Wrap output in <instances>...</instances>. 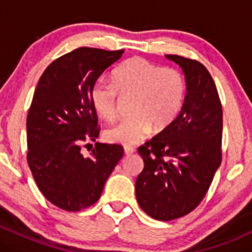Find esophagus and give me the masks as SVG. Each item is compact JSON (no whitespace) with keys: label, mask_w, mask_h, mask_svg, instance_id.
Returning a JSON list of instances; mask_svg holds the SVG:
<instances>
[{"label":"esophagus","mask_w":252,"mask_h":252,"mask_svg":"<svg viewBox=\"0 0 252 252\" xmlns=\"http://www.w3.org/2000/svg\"><path fill=\"white\" fill-rule=\"evenodd\" d=\"M124 153H126V155L134 154V153H135V148H134V147H129V146H126V147H124Z\"/></svg>","instance_id":"1"}]
</instances>
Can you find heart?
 Instances as JSON below:
<instances>
[{"instance_id":"obj_1","label":"heart","mask_w":252,"mask_h":252,"mask_svg":"<svg viewBox=\"0 0 252 252\" xmlns=\"http://www.w3.org/2000/svg\"><path fill=\"white\" fill-rule=\"evenodd\" d=\"M186 78L175 67H162L141 57L121 63L112 72V84L97 82L91 90L92 105L105 121H114L118 112V94L135 97L131 115L106 129L110 143L134 146L150 135L169 128L180 114L186 97Z\"/></svg>"}]
</instances>
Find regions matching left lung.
Listing matches in <instances>:
<instances>
[{
  "label": "left lung",
  "instance_id": "8db88e82",
  "mask_svg": "<svg viewBox=\"0 0 252 252\" xmlns=\"http://www.w3.org/2000/svg\"><path fill=\"white\" fill-rule=\"evenodd\" d=\"M166 58L181 66L187 94L172 126L138 147L144 168L135 190L147 215L169 221L200 204L220 166L222 109L216 84L201 63L176 54Z\"/></svg>",
  "mask_w": 252,
  "mask_h": 252
}]
</instances>
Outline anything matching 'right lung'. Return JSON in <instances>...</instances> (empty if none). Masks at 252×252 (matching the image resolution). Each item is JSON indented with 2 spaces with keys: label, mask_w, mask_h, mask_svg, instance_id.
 Masks as SVG:
<instances>
[{
  "label": "right lung",
  "mask_w": 252,
  "mask_h": 252,
  "mask_svg": "<svg viewBox=\"0 0 252 252\" xmlns=\"http://www.w3.org/2000/svg\"><path fill=\"white\" fill-rule=\"evenodd\" d=\"M124 50L80 47L48 65L27 115V162L36 186L59 209L77 212L98 201L106 179L124 154L121 144L96 143L99 136L91 90Z\"/></svg>",
  "instance_id": "add662e5"
}]
</instances>
